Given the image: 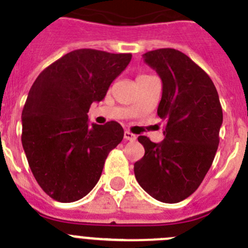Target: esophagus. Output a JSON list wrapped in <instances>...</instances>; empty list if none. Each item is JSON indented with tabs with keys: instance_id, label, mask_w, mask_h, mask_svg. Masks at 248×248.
Returning a JSON list of instances; mask_svg holds the SVG:
<instances>
[{
	"instance_id": "obj_1",
	"label": "esophagus",
	"mask_w": 248,
	"mask_h": 248,
	"mask_svg": "<svg viewBox=\"0 0 248 248\" xmlns=\"http://www.w3.org/2000/svg\"><path fill=\"white\" fill-rule=\"evenodd\" d=\"M124 139L133 141V140L136 139V135H134L133 133H130V131L126 130V131H124Z\"/></svg>"
}]
</instances>
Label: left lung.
Segmentation results:
<instances>
[{"mask_svg":"<svg viewBox=\"0 0 248 248\" xmlns=\"http://www.w3.org/2000/svg\"><path fill=\"white\" fill-rule=\"evenodd\" d=\"M142 56L162 81L157 115L166 128L158 144L138 138L145 155L135 162L134 173L152 198L178 203L197 190L214 161L221 104L212 78L186 54L166 47Z\"/></svg>","mask_w":248,"mask_h":248,"instance_id":"obj_1","label":"left lung"}]
</instances>
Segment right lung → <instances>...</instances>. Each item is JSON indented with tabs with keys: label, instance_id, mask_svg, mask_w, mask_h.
I'll use <instances>...</instances> for the list:
<instances>
[{
	"label": "right lung",
	"instance_id": "1",
	"mask_svg": "<svg viewBox=\"0 0 248 248\" xmlns=\"http://www.w3.org/2000/svg\"><path fill=\"white\" fill-rule=\"evenodd\" d=\"M130 60L131 54L74 50L34 81L22 112V145L38 185L55 201L87 195L123 140L119 123L90 125L87 113Z\"/></svg>",
	"mask_w": 248,
	"mask_h": 248
}]
</instances>
